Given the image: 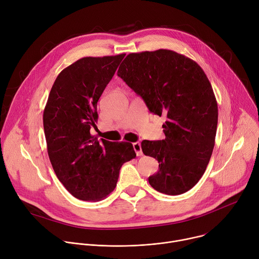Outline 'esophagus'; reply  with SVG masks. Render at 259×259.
Returning a JSON list of instances; mask_svg holds the SVG:
<instances>
[{
  "instance_id": "1",
  "label": "esophagus",
  "mask_w": 259,
  "mask_h": 259,
  "mask_svg": "<svg viewBox=\"0 0 259 259\" xmlns=\"http://www.w3.org/2000/svg\"><path fill=\"white\" fill-rule=\"evenodd\" d=\"M133 149H134V151H135V153H136V155H137L138 157H140V156L143 155V154H142V151H141V144H140L139 142H134V143H133Z\"/></svg>"
}]
</instances>
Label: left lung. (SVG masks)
<instances>
[{
  "mask_svg": "<svg viewBox=\"0 0 259 259\" xmlns=\"http://www.w3.org/2000/svg\"><path fill=\"white\" fill-rule=\"evenodd\" d=\"M118 76L151 113L167 118L164 139L141 142L143 154L159 162L150 184L170 196L190 191L210 161L218 121L216 98L204 70L189 57L160 49L130 53Z\"/></svg>",
  "mask_w": 259,
  "mask_h": 259,
  "instance_id": "left-lung-1",
  "label": "left lung"
}]
</instances>
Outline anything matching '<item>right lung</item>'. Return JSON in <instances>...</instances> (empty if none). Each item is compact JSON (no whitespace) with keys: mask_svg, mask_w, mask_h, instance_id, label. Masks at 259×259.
Here are the masks:
<instances>
[{"mask_svg":"<svg viewBox=\"0 0 259 259\" xmlns=\"http://www.w3.org/2000/svg\"><path fill=\"white\" fill-rule=\"evenodd\" d=\"M125 54L84 57L57 76L43 115L47 151L53 170L75 198L99 201L112 193L122 165L136 157L129 142L91 134L97 102Z\"/></svg>","mask_w":259,"mask_h":259,"instance_id":"add662e5","label":"right lung"}]
</instances>
